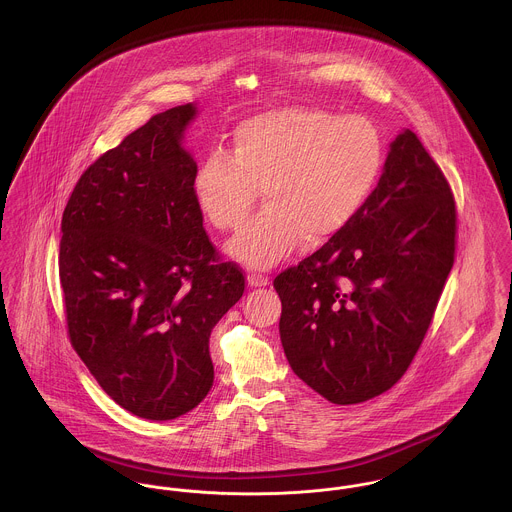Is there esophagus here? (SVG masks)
Returning <instances> with one entry per match:
<instances>
[{
  "mask_svg": "<svg viewBox=\"0 0 512 512\" xmlns=\"http://www.w3.org/2000/svg\"><path fill=\"white\" fill-rule=\"evenodd\" d=\"M268 284H270V278H268V276L256 274V272L248 274V286H252V288H262V286H268Z\"/></svg>",
  "mask_w": 512,
  "mask_h": 512,
  "instance_id": "1",
  "label": "esophagus"
}]
</instances>
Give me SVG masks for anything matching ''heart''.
<instances>
[{
	"instance_id": "b5f03b06",
	"label": "heart",
	"mask_w": 512,
	"mask_h": 512,
	"mask_svg": "<svg viewBox=\"0 0 512 512\" xmlns=\"http://www.w3.org/2000/svg\"><path fill=\"white\" fill-rule=\"evenodd\" d=\"M382 163V136L365 116L286 106L238 124L230 153H209L193 189L213 226L236 232L262 187L266 207L230 254L252 268H270L301 238L321 244L345 230L370 199Z\"/></svg>"
}]
</instances>
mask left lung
<instances>
[{
  "label": "left lung",
  "mask_w": 512,
  "mask_h": 512,
  "mask_svg": "<svg viewBox=\"0 0 512 512\" xmlns=\"http://www.w3.org/2000/svg\"><path fill=\"white\" fill-rule=\"evenodd\" d=\"M455 244L451 187L406 130L363 211L274 280L293 372L341 406L390 390L432 325Z\"/></svg>",
  "instance_id": "1"
}]
</instances>
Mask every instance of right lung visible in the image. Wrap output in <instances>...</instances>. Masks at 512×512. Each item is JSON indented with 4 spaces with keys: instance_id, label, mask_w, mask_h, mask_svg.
Segmentation results:
<instances>
[{
    "instance_id": "right-lung-1",
    "label": "right lung",
    "mask_w": 512,
    "mask_h": 512,
    "mask_svg": "<svg viewBox=\"0 0 512 512\" xmlns=\"http://www.w3.org/2000/svg\"><path fill=\"white\" fill-rule=\"evenodd\" d=\"M195 106L155 114L80 175L63 213L67 335L102 390L146 420L209 394V339L246 276L211 242L181 147Z\"/></svg>"
}]
</instances>
